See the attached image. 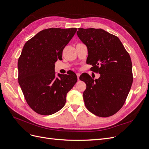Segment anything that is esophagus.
I'll return each mask as SVG.
<instances>
[{
  "label": "esophagus",
  "instance_id": "esophagus-1",
  "mask_svg": "<svg viewBox=\"0 0 149 149\" xmlns=\"http://www.w3.org/2000/svg\"><path fill=\"white\" fill-rule=\"evenodd\" d=\"M80 75V73H77V79L79 80V77Z\"/></svg>",
  "mask_w": 149,
  "mask_h": 149
}]
</instances>
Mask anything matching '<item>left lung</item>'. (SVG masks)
Masks as SVG:
<instances>
[{
	"label": "left lung",
	"instance_id": "left-lung-1",
	"mask_svg": "<svg viewBox=\"0 0 149 149\" xmlns=\"http://www.w3.org/2000/svg\"><path fill=\"white\" fill-rule=\"evenodd\" d=\"M78 29L77 34L88 49L87 63L100 74L95 80L87 73L80 76L87 85L85 105L96 116H113L123 107L132 84L131 57L115 35L100 28Z\"/></svg>",
	"mask_w": 149,
	"mask_h": 149
}]
</instances>
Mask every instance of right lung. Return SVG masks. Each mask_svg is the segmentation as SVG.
<instances>
[{
	"mask_svg": "<svg viewBox=\"0 0 149 149\" xmlns=\"http://www.w3.org/2000/svg\"><path fill=\"white\" fill-rule=\"evenodd\" d=\"M75 28L43 30L26 41L18 61V84L26 102L41 115L52 114L64 107L67 93L77 81L73 71L55 77V62L74 36Z\"/></svg>",
	"mask_w": 149,
	"mask_h": 149,
	"instance_id": "add662e5",
	"label": "right lung"
}]
</instances>
